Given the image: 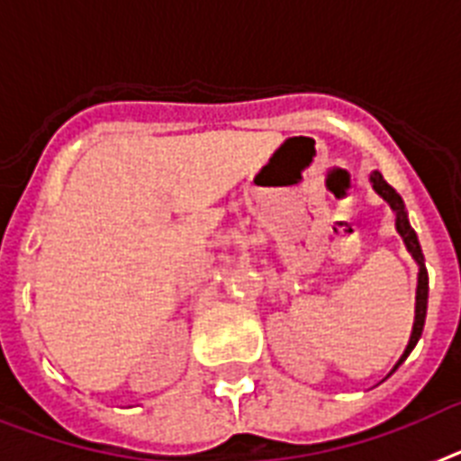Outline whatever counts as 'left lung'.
I'll list each match as a JSON object with an SVG mask.
<instances>
[{"instance_id":"1","label":"left lung","mask_w":461,"mask_h":461,"mask_svg":"<svg viewBox=\"0 0 461 461\" xmlns=\"http://www.w3.org/2000/svg\"><path fill=\"white\" fill-rule=\"evenodd\" d=\"M372 188L379 193V195L386 200V203L391 204V209L395 212V228H398V233H401L402 242H405V247H408V252L412 254V258L417 261V266H420V276H417V303H414V325H412V334H410V341L408 346H405V351H402L401 360L395 363V367L391 372L398 370V365L402 363V360L408 358L410 351H412L414 346H417V341H420L421 337V330H424V321H427V302H429V273H427V266H424V254H421V245L420 240H417V233L412 230V226H410L408 221V212H405V203H402V197L395 193L393 188H391L386 181H384V176L379 174V171H372Z\"/></svg>"}]
</instances>
